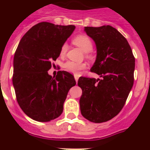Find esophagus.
<instances>
[{
  "label": "esophagus",
  "instance_id": "1",
  "mask_svg": "<svg viewBox=\"0 0 150 150\" xmlns=\"http://www.w3.org/2000/svg\"><path fill=\"white\" fill-rule=\"evenodd\" d=\"M74 77H75V81H76V83H77V82H78V78H79V77H78V75H74Z\"/></svg>",
  "mask_w": 150,
  "mask_h": 150
}]
</instances>
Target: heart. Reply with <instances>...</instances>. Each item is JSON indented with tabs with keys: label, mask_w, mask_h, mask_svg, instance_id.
I'll return each instance as SVG.
<instances>
[{
	"label": "heart",
	"mask_w": 150,
	"mask_h": 150,
	"mask_svg": "<svg viewBox=\"0 0 150 150\" xmlns=\"http://www.w3.org/2000/svg\"><path fill=\"white\" fill-rule=\"evenodd\" d=\"M73 43L76 45L77 46L79 47L81 50L85 53H88L91 51L93 48V43L91 39L88 36L84 35H81L76 36L73 39ZM67 49V43H64L61 48L60 51V54L64 55L65 54ZM64 69L67 72H71V73H78L81 70L85 69L86 65L83 63H78L75 62L68 61L64 64Z\"/></svg>",
	"instance_id": "heart-1"
}]
</instances>
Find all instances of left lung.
<instances>
[{"label": "left lung", "mask_w": 150, "mask_h": 150, "mask_svg": "<svg viewBox=\"0 0 150 150\" xmlns=\"http://www.w3.org/2000/svg\"><path fill=\"white\" fill-rule=\"evenodd\" d=\"M84 31L96 44L91 71L100 78H79L80 107L85 118L99 123L115 117L123 107L134 84L135 58L125 37L112 26L85 27Z\"/></svg>", "instance_id": "obj_1"}]
</instances>
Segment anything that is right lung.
I'll return each instance as SVG.
<instances>
[{
  "label": "right lung",
  "instance_id": "right-lung-1",
  "mask_svg": "<svg viewBox=\"0 0 150 150\" xmlns=\"http://www.w3.org/2000/svg\"><path fill=\"white\" fill-rule=\"evenodd\" d=\"M75 29L74 25L40 22L32 27L18 45L12 81L19 107L33 120L48 122L59 117L68 91L76 84L73 75L66 71H59L56 77L48 73Z\"/></svg>",
  "mask_w": 150,
  "mask_h": 150
}]
</instances>
